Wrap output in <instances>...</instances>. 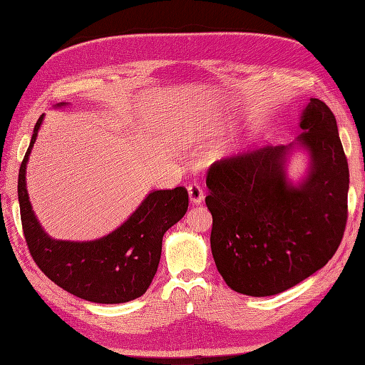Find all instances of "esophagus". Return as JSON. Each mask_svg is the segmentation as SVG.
I'll return each instance as SVG.
<instances>
[{"mask_svg": "<svg viewBox=\"0 0 365 365\" xmlns=\"http://www.w3.org/2000/svg\"><path fill=\"white\" fill-rule=\"evenodd\" d=\"M187 190H189V197L192 204H201L204 201V192L197 182H192Z\"/></svg>", "mask_w": 365, "mask_h": 365, "instance_id": "obj_1", "label": "esophagus"}]
</instances>
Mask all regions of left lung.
Wrapping results in <instances>:
<instances>
[{
	"label": "left lung",
	"instance_id": "1",
	"mask_svg": "<svg viewBox=\"0 0 365 365\" xmlns=\"http://www.w3.org/2000/svg\"><path fill=\"white\" fill-rule=\"evenodd\" d=\"M298 137L311 153L307 178L284 175L291 146H264L219 160L207 172L213 259L231 289L280 294L334 257L347 224L349 164L330 108L311 98Z\"/></svg>",
	"mask_w": 365,
	"mask_h": 365
}]
</instances>
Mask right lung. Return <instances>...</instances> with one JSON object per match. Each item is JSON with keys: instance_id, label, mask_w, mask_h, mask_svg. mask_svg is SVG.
Returning a JSON list of instances; mask_svg holds the SVG:
<instances>
[{"instance_id": "obj_1", "label": "right lung", "mask_w": 365, "mask_h": 365, "mask_svg": "<svg viewBox=\"0 0 365 365\" xmlns=\"http://www.w3.org/2000/svg\"><path fill=\"white\" fill-rule=\"evenodd\" d=\"M42 117L33 129L18 175L21 224L33 260L51 282L83 300L102 304L135 300L157 274L163 236L185 215L189 193L185 187L150 192L123 225L102 239L67 242L48 237L33 213L26 189V165Z\"/></svg>"}]
</instances>
